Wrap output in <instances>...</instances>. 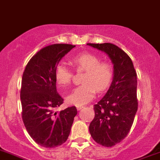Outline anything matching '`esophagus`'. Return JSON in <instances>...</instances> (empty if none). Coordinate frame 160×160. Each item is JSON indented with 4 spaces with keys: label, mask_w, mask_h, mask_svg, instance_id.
<instances>
[{
    "label": "esophagus",
    "mask_w": 160,
    "mask_h": 160,
    "mask_svg": "<svg viewBox=\"0 0 160 160\" xmlns=\"http://www.w3.org/2000/svg\"><path fill=\"white\" fill-rule=\"evenodd\" d=\"M82 108H83L82 106H77V109L78 110V111H79V110H81V109H82Z\"/></svg>",
    "instance_id": "1"
}]
</instances>
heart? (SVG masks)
Segmentation results:
<instances>
[{"instance_id": "1", "label": "heart", "mask_w": 160, "mask_h": 160, "mask_svg": "<svg viewBox=\"0 0 160 160\" xmlns=\"http://www.w3.org/2000/svg\"><path fill=\"white\" fill-rule=\"evenodd\" d=\"M72 62L78 70H85L82 82L68 96L69 103L82 106L93 99L95 93L103 92L109 87L113 78V69L107 61H100L99 57L90 52L75 56ZM56 82L61 87L69 85L73 73L65 65L60 63L54 70Z\"/></svg>"}]
</instances>
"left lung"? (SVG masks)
Listing matches in <instances>:
<instances>
[{"mask_svg":"<svg viewBox=\"0 0 160 160\" xmlns=\"http://www.w3.org/2000/svg\"><path fill=\"white\" fill-rule=\"evenodd\" d=\"M110 57L114 76L106 95L94 105L95 117L89 126L92 138L103 147L121 142L130 131L137 112V73L130 57L110 43H87Z\"/></svg>","mask_w":160,"mask_h":160,"instance_id":"left-lung-1","label":"left lung"}]
</instances>
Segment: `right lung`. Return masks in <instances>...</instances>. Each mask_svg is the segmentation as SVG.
I'll return each mask as SVG.
<instances>
[{
  "label": "right lung",
  "mask_w": 160,
  "mask_h": 160,
  "mask_svg": "<svg viewBox=\"0 0 160 160\" xmlns=\"http://www.w3.org/2000/svg\"><path fill=\"white\" fill-rule=\"evenodd\" d=\"M75 45L55 43L31 57L23 72L20 98L22 117L35 142L53 148L66 142L78 111L75 106L55 112L64 99L57 91L56 66Z\"/></svg>",
  "instance_id": "obj_1"
}]
</instances>
